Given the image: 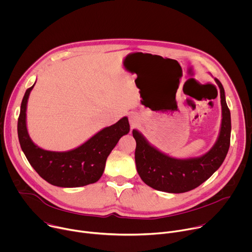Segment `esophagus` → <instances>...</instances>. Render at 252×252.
Here are the masks:
<instances>
[{
  "label": "esophagus",
  "mask_w": 252,
  "mask_h": 252,
  "mask_svg": "<svg viewBox=\"0 0 252 252\" xmlns=\"http://www.w3.org/2000/svg\"><path fill=\"white\" fill-rule=\"evenodd\" d=\"M128 121H129V124H130V126L131 127H135L138 123H139V118L136 114H130L129 115V118H128Z\"/></svg>",
  "instance_id": "1"
}]
</instances>
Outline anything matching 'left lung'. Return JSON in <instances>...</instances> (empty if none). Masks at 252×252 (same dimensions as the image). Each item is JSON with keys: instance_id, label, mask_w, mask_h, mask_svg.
<instances>
[{"instance_id": "obj_1", "label": "left lung", "mask_w": 252, "mask_h": 252, "mask_svg": "<svg viewBox=\"0 0 252 252\" xmlns=\"http://www.w3.org/2000/svg\"><path fill=\"white\" fill-rule=\"evenodd\" d=\"M220 90L221 124L213 147L202 156L190 158H175L158 149L137 129H132L136 141L135 164L142 182L164 192L183 193L194 189L217 171L222 164L230 145L231 119L221 83L214 79Z\"/></svg>"}]
</instances>
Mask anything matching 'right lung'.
<instances>
[{
	"instance_id": "1",
	"label": "right lung",
	"mask_w": 252,
	"mask_h": 252,
	"mask_svg": "<svg viewBox=\"0 0 252 252\" xmlns=\"http://www.w3.org/2000/svg\"><path fill=\"white\" fill-rule=\"evenodd\" d=\"M34 84L26 91L18 120L19 141L32 168L49 184L60 188H80L96 183L103 173L105 161L120 138L129 132L126 117L106 126L83 145L66 152L47 151L30 137L27 127V105Z\"/></svg>"
}]
</instances>
